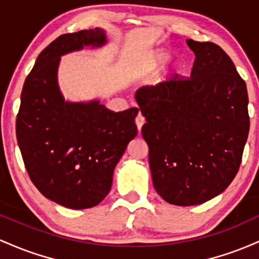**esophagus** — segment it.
<instances>
[{
  "label": "esophagus",
  "mask_w": 259,
  "mask_h": 259,
  "mask_svg": "<svg viewBox=\"0 0 259 259\" xmlns=\"http://www.w3.org/2000/svg\"><path fill=\"white\" fill-rule=\"evenodd\" d=\"M144 122H145V118L143 117V115L138 114L137 117H136V124H137V128H138L139 132H141V130H142V127H143Z\"/></svg>",
  "instance_id": "esophagus-1"
}]
</instances>
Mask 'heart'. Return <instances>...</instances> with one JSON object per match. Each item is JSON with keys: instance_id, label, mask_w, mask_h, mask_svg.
I'll return each mask as SVG.
<instances>
[{"instance_id": "b5f03b06", "label": "heart", "mask_w": 259, "mask_h": 259, "mask_svg": "<svg viewBox=\"0 0 259 259\" xmlns=\"http://www.w3.org/2000/svg\"><path fill=\"white\" fill-rule=\"evenodd\" d=\"M166 60H167V54H164V52H161V54H158L155 57H154L153 65L158 66V65H160V63L165 62Z\"/></svg>"}]
</instances>
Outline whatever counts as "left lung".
Here are the masks:
<instances>
[{"label": "left lung", "instance_id": "obj_1", "mask_svg": "<svg viewBox=\"0 0 259 259\" xmlns=\"http://www.w3.org/2000/svg\"><path fill=\"white\" fill-rule=\"evenodd\" d=\"M196 55L191 77L175 74L136 93L145 117L155 191L175 205L222 193L236 176L249 130L246 83L220 46L187 40Z\"/></svg>", "mask_w": 259, "mask_h": 259}]
</instances>
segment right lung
<instances>
[{"label": "right lung", "mask_w": 259, "mask_h": 259, "mask_svg": "<svg viewBox=\"0 0 259 259\" xmlns=\"http://www.w3.org/2000/svg\"><path fill=\"white\" fill-rule=\"evenodd\" d=\"M105 42L101 29L63 34L40 52L23 87L17 141L31 182L46 198L72 209L98 205L114 168L137 136L138 107L114 112L99 101L66 103L57 85L60 56Z\"/></svg>", "instance_id": "right-lung-1"}]
</instances>
